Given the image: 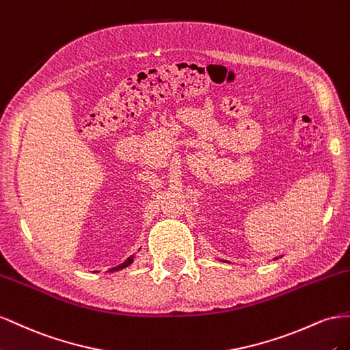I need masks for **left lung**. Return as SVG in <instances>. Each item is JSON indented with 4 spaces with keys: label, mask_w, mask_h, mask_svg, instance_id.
<instances>
[{
    "label": "left lung",
    "mask_w": 350,
    "mask_h": 350,
    "mask_svg": "<svg viewBox=\"0 0 350 350\" xmlns=\"http://www.w3.org/2000/svg\"><path fill=\"white\" fill-rule=\"evenodd\" d=\"M278 258H280V256H278ZM278 258H274V259H278ZM224 262V261H223Z\"/></svg>",
    "instance_id": "left-lung-1"
}]
</instances>
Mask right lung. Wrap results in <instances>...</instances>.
I'll return each instance as SVG.
<instances>
[{
  "instance_id": "1",
  "label": "right lung",
  "mask_w": 350,
  "mask_h": 350,
  "mask_svg": "<svg viewBox=\"0 0 350 350\" xmlns=\"http://www.w3.org/2000/svg\"><path fill=\"white\" fill-rule=\"evenodd\" d=\"M133 258H135L133 255H132V256H129L123 264H120L118 267H114V268H111V269H108V273H114V271H120V269H124V268H127L129 265H131V264L133 262Z\"/></svg>"
}]
</instances>
